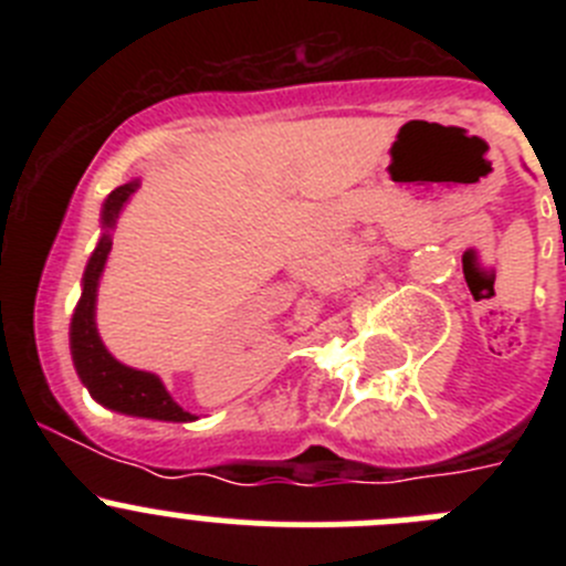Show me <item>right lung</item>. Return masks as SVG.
Wrapping results in <instances>:
<instances>
[{
  "label": "right lung",
  "instance_id": "right-lung-1",
  "mask_svg": "<svg viewBox=\"0 0 566 566\" xmlns=\"http://www.w3.org/2000/svg\"><path fill=\"white\" fill-rule=\"evenodd\" d=\"M139 186L142 180L134 177V180L114 188L104 199L98 247L90 254L87 268H84L82 298H78L76 312L71 317V356L84 389L104 408L123 416H136V419L180 421V424H186V421H197V416L188 413L186 408L175 402V397L167 391V386L156 373H145V369H134L128 364L117 361L106 350L104 339L98 334V323H95L101 276H104L108 251H112V232L117 227L119 213H123V208Z\"/></svg>",
  "mask_w": 566,
  "mask_h": 566
}]
</instances>
